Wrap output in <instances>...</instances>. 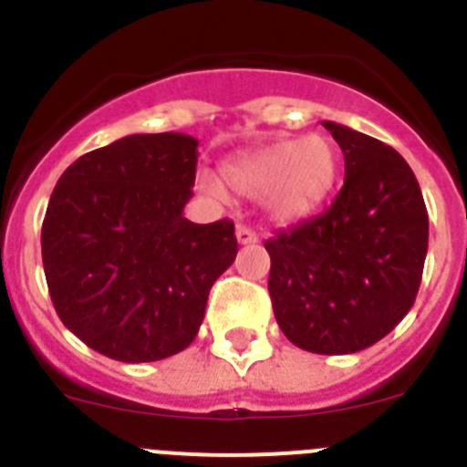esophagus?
Returning <instances> with one entry per match:
<instances>
[{
    "instance_id": "34e87169",
    "label": "esophagus",
    "mask_w": 467,
    "mask_h": 467,
    "mask_svg": "<svg viewBox=\"0 0 467 467\" xmlns=\"http://www.w3.org/2000/svg\"><path fill=\"white\" fill-rule=\"evenodd\" d=\"M236 238H238V243H241V245H253V243L259 241L257 234H254V231L250 229V226H245V224L236 226Z\"/></svg>"
}]
</instances>
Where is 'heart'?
Returning <instances> with one entry per match:
<instances>
[{"mask_svg": "<svg viewBox=\"0 0 467 467\" xmlns=\"http://www.w3.org/2000/svg\"><path fill=\"white\" fill-rule=\"evenodd\" d=\"M339 171L334 144L323 135L280 140L245 156L226 161L222 177L226 187L245 198H262L274 222L292 224L306 220L325 203ZM201 187L220 193L213 177H203Z\"/></svg>", "mask_w": 467, "mask_h": 467, "instance_id": "b5f03b06", "label": "heart"}]
</instances>
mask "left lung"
<instances>
[{"mask_svg": "<svg viewBox=\"0 0 467 467\" xmlns=\"http://www.w3.org/2000/svg\"><path fill=\"white\" fill-rule=\"evenodd\" d=\"M346 177L327 210L264 243L275 320L295 346L346 356L383 339L414 306L428 213L410 163L388 144L323 121Z\"/></svg>", "mask_w": 467, "mask_h": 467, "instance_id": "left-lung-1", "label": "left lung"}]
</instances>
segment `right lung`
Returning <instances> with one entry per match:
<instances>
[{"label":"right lung","instance_id":"1","mask_svg":"<svg viewBox=\"0 0 467 467\" xmlns=\"http://www.w3.org/2000/svg\"><path fill=\"white\" fill-rule=\"evenodd\" d=\"M198 140L126 135L60 175L41 226L65 327L111 360L154 362L196 339L210 287L238 253L234 222L193 224Z\"/></svg>","mask_w":467,"mask_h":467}]
</instances>
